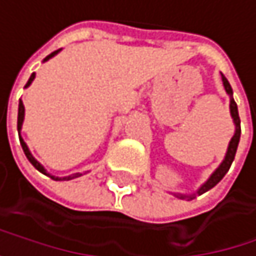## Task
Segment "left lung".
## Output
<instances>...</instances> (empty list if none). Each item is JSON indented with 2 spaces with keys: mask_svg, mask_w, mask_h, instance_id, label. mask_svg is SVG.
<instances>
[{
  "mask_svg": "<svg viewBox=\"0 0 256 256\" xmlns=\"http://www.w3.org/2000/svg\"><path fill=\"white\" fill-rule=\"evenodd\" d=\"M222 81H223V86H225V90H226V93L228 94H232V88H231V84L228 82V80L225 78V75H222ZM231 116H232V119H234V124H236V134H234V137L231 138V142H230V146H228V152H226V156H225V160H223V163L218 166V169L210 176V180L199 188V192H198V194H202V193H205V192H208L210 188H212L217 182H220V180L226 175V172L230 170V168H231V164H232V162H234V156H236V152H237V146H238V142H240V132H242V128H240V118H238V110H237V104H236V101H234V98H231ZM180 198H190V199H193L194 198V194H192V196H180Z\"/></svg>",
  "mask_w": 256,
  "mask_h": 256,
  "instance_id": "left-lung-1",
  "label": "left lung"
}]
</instances>
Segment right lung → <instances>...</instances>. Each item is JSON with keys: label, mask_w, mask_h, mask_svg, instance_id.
I'll return each mask as SVG.
<instances>
[{"label": "right lung", "mask_w": 256, "mask_h": 256, "mask_svg": "<svg viewBox=\"0 0 256 256\" xmlns=\"http://www.w3.org/2000/svg\"><path fill=\"white\" fill-rule=\"evenodd\" d=\"M58 51H54L52 54H50L46 58H45V62L48 60V58H51L52 56H56ZM34 75L36 74H31V76H30V80H28V82L25 84V87H28L30 84H31V81H33L34 80ZM24 104H22V101H19V112H18V132L20 131V128H22V122H24ZM19 142H20V146H22V149H24V154H25V156L28 158V162L31 163V164H33L39 172H42V174H45L46 175V172H45V169H44V166L39 163V162H36V160H34V156L33 155H31L30 154V150H28V148H26V144H25V142L19 137ZM81 174H75V175H72V176H66V178H63V180H74V178H76V176H80ZM48 176H51V175H48ZM51 180H62V178H54V176H51Z\"/></svg>", "instance_id": "obj_1"}]
</instances>
